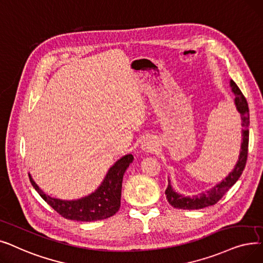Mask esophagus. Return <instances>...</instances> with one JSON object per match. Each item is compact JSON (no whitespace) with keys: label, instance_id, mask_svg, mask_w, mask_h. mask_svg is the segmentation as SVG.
<instances>
[{"label":"esophagus","instance_id":"1","mask_svg":"<svg viewBox=\"0 0 263 263\" xmlns=\"http://www.w3.org/2000/svg\"><path fill=\"white\" fill-rule=\"evenodd\" d=\"M141 148H142V151H144V152L153 151V149L155 148V143L152 142V141H149V140H144L141 143Z\"/></svg>","mask_w":263,"mask_h":263}]
</instances>
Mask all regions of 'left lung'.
<instances>
[{
    "label": "left lung",
    "instance_id": "left-lung-1",
    "mask_svg": "<svg viewBox=\"0 0 263 263\" xmlns=\"http://www.w3.org/2000/svg\"><path fill=\"white\" fill-rule=\"evenodd\" d=\"M230 86H231L232 92L235 95L234 104H235L236 110L239 111V114L241 116L242 127H244L242 129V143H241L239 160H237L233 170L228 174V177L224 178L220 183H218L214 187H212V189L209 191L200 193L198 195H194L192 197H185L181 194H178L177 192H174L169 181L165 194H166L168 202L173 208L183 209V210H198V209H203V208L217 203L221 199V197L231 189L237 180H239L245 168L246 160H247L248 137H249L248 104L246 102V98L244 97L243 93L239 89V86L235 84L233 80H230Z\"/></svg>",
    "mask_w": 263,
    "mask_h": 263
}]
</instances>
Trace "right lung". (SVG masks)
I'll use <instances>...</instances> for the list:
<instances>
[{"instance_id":"add662e5","label":"right lung","mask_w":263,"mask_h":263,"mask_svg":"<svg viewBox=\"0 0 263 263\" xmlns=\"http://www.w3.org/2000/svg\"><path fill=\"white\" fill-rule=\"evenodd\" d=\"M134 156L127 154L112 166L98 189L89 196L77 200H61L45 194L29 174L35 191L54 211L66 219L95 221L114 216L121 205L122 181L125 171L133 162Z\"/></svg>"}]
</instances>
